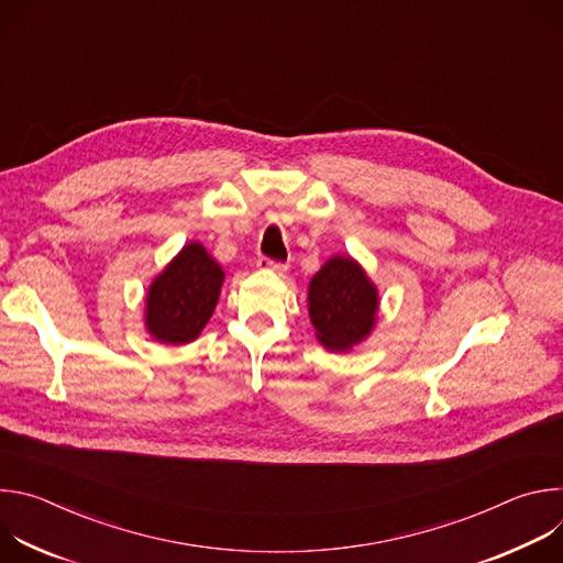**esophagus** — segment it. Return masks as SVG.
Returning a JSON list of instances; mask_svg holds the SVG:
<instances>
[{
    "mask_svg": "<svg viewBox=\"0 0 563 563\" xmlns=\"http://www.w3.org/2000/svg\"><path fill=\"white\" fill-rule=\"evenodd\" d=\"M258 267H261V269L276 272V274H285V272H287V265H285V263H276V261H272V258H267V256H261V258H258Z\"/></svg>",
    "mask_w": 563,
    "mask_h": 563,
    "instance_id": "obj_1",
    "label": "esophagus"
}]
</instances>
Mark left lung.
Returning a JSON list of instances; mask_svg holds the SVG:
<instances>
[{"label": "left lung", "mask_w": 563, "mask_h": 563, "mask_svg": "<svg viewBox=\"0 0 563 563\" xmlns=\"http://www.w3.org/2000/svg\"><path fill=\"white\" fill-rule=\"evenodd\" d=\"M378 289L352 256H332L307 287V311L318 343L330 352H350L376 328Z\"/></svg>", "instance_id": "8db88e82"}]
</instances>
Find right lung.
<instances>
[{"label":"right lung","mask_w":563,"mask_h":563,"mask_svg":"<svg viewBox=\"0 0 563 563\" xmlns=\"http://www.w3.org/2000/svg\"><path fill=\"white\" fill-rule=\"evenodd\" d=\"M224 269L202 243H187L159 272L144 298V330L157 343L187 345L218 305Z\"/></svg>","instance_id":"1"}]
</instances>
